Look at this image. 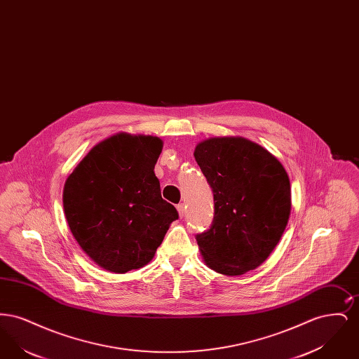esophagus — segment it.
I'll return each mask as SVG.
<instances>
[{
    "mask_svg": "<svg viewBox=\"0 0 359 359\" xmlns=\"http://www.w3.org/2000/svg\"><path fill=\"white\" fill-rule=\"evenodd\" d=\"M176 208H177V212H179L180 218H183L186 215V207H184V205L180 203V205H176Z\"/></svg>",
    "mask_w": 359,
    "mask_h": 359,
    "instance_id": "34e87169",
    "label": "esophagus"
}]
</instances>
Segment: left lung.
<instances>
[{"label": "left lung", "mask_w": 359, "mask_h": 359, "mask_svg": "<svg viewBox=\"0 0 359 359\" xmlns=\"http://www.w3.org/2000/svg\"><path fill=\"white\" fill-rule=\"evenodd\" d=\"M194 156L214 192L212 224L196 236L205 265L224 276L256 269L290 219L288 173L276 156L243 137L207 138Z\"/></svg>", "instance_id": "obj_1"}]
</instances>
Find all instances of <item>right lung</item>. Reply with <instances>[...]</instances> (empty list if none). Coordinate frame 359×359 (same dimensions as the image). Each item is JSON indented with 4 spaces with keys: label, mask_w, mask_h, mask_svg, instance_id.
<instances>
[{
    "label": "right lung",
    "mask_w": 359,
    "mask_h": 359,
    "mask_svg": "<svg viewBox=\"0 0 359 359\" xmlns=\"http://www.w3.org/2000/svg\"><path fill=\"white\" fill-rule=\"evenodd\" d=\"M161 149L158 137L117 133L86 154L65 183L69 230L107 272L126 273L147 265L179 218L161 198L154 175Z\"/></svg>",
    "instance_id": "add662e5"
}]
</instances>
